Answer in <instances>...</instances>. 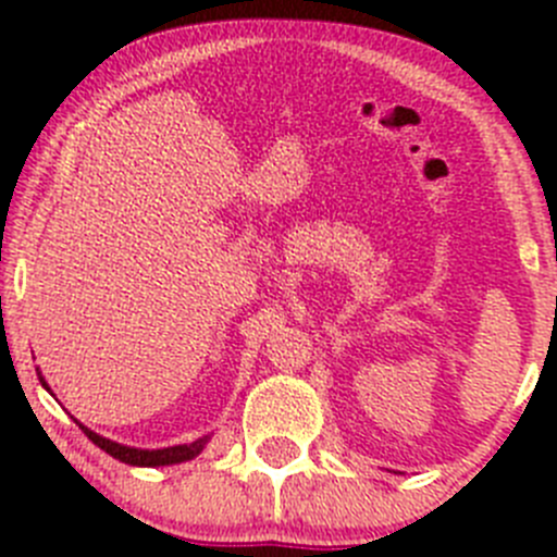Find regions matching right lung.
<instances>
[{"mask_svg": "<svg viewBox=\"0 0 557 557\" xmlns=\"http://www.w3.org/2000/svg\"><path fill=\"white\" fill-rule=\"evenodd\" d=\"M40 382H44V379H40ZM44 387H46V382H44ZM46 389H49V387H46ZM82 431L87 434V440H92L98 448L107 450L112 459L126 461V465H134V467H164V465H178V461H189V459H195V456L200 454V450L206 448V443H208V436H202V440H195V443H189V445H173V448L143 450V448H128V445L112 443V440H107V436H101V434H96V431L85 429V425H82Z\"/></svg>", "mask_w": 557, "mask_h": 557, "instance_id": "right-lung-1", "label": "right lung"}]
</instances>
